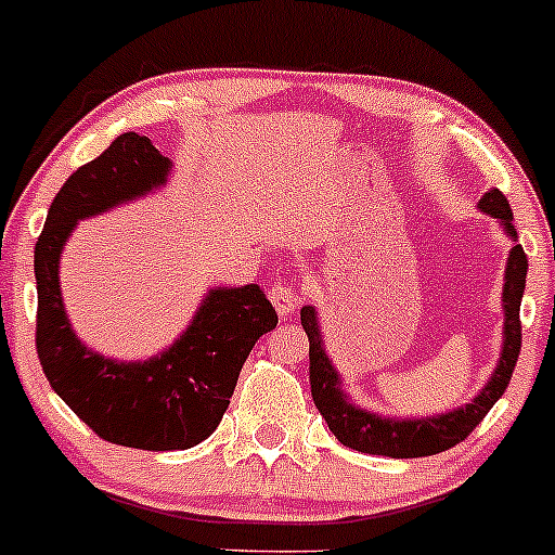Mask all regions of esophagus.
I'll use <instances>...</instances> for the list:
<instances>
[{
    "mask_svg": "<svg viewBox=\"0 0 555 555\" xmlns=\"http://www.w3.org/2000/svg\"><path fill=\"white\" fill-rule=\"evenodd\" d=\"M268 297H271L273 308H276V313L282 315V319H287V315L295 313L297 306H300V292H297L287 282L273 284L271 292H268Z\"/></svg>",
    "mask_w": 555,
    "mask_h": 555,
    "instance_id": "esophagus-1",
    "label": "esophagus"
}]
</instances>
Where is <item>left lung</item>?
<instances>
[{
	"mask_svg": "<svg viewBox=\"0 0 555 555\" xmlns=\"http://www.w3.org/2000/svg\"><path fill=\"white\" fill-rule=\"evenodd\" d=\"M479 208L490 216L501 218V223L514 236L516 231L511 227L514 212H511L508 199L503 192L492 189L482 197ZM527 284V255L521 245H514L508 255V268H505V284H503V302H505V343L501 352V363H498L495 374L487 382V387L466 408L459 411L442 413V416L431 418H413V422H392V418H382L376 413L361 411L339 389V376L334 371L332 361L326 358L324 345H321L319 321H315V310L306 306L300 310L302 328L308 334V358H310V395L319 408L321 416L326 418L328 429L347 448L358 450V453L369 455H389V459H422V455H435L442 450H450L459 442H464L477 424L482 422L498 398L508 387L511 374H514L516 361H519L521 350V295H525Z\"/></svg>",
	"mask_w": 555,
	"mask_h": 555,
	"instance_id": "1",
	"label": "left lung"
}]
</instances>
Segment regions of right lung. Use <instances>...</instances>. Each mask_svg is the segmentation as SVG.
Returning a JSON list of instances; mask_svg holds the SVG:
<instances>
[{"mask_svg": "<svg viewBox=\"0 0 555 555\" xmlns=\"http://www.w3.org/2000/svg\"><path fill=\"white\" fill-rule=\"evenodd\" d=\"M170 160L147 137L120 133L65 181L36 242V356L54 392L102 440L186 450L212 435L253 345L279 324L258 284L212 289L184 337L144 363H118L78 343L60 297V253L78 218L166 184Z\"/></svg>", "mask_w": 555, "mask_h": 555, "instance_id": "1", "label": "right lung"}]
</instances>
